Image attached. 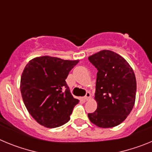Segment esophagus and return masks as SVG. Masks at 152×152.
<instances>
[{"label":"esophagus","mask_w":152,"mask_h":152,"mask_svg":"<svg viewBox=\"0 0 152 152\" xmlns=\"http://www.w3.org/2000/svg\"><path fill=\"white\" fill-rule=\"evenodd\" d=\"M90 97H91V94L89 92H87L86 95L84 96V99L85 100H88L90 99Z\"/></svg>","instance_id":"34e87169"}]
</instances>
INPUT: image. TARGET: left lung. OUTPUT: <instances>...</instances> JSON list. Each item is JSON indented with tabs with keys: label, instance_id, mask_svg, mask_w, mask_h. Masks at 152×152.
I'll return each mask as SVG.
<instances>
[{
	"label": "left lung",
	"instance_id": "8db88e82",
	"mask_svg": "<svg viewBox=\"0 0 152 152\" xmlns=\"http://www.w3.org/2000/svg\"><path fill=\"white\" fill-rule=\"evenodd\" d=\"M88 59L97 70V108L88 113V118L100 128L118 126L129 115L135 104L136 80L133 70L123 57L110 50L100 51Z\"/></svg>",
	"mask_w": 152,
	"mask_h": 152
}]
</instances>
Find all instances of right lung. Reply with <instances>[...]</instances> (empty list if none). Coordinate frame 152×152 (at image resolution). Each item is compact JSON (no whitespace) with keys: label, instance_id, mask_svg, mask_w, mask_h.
I'll list each match as a JSON object with an SVG mask.
<instances>
[{"label":"right lung","instance_id":"add662e5","mask_svg":"<svg viewBox=\"0 0 152 152\" xmlns=\"http://www.w3.org/2000/svg\"><path fill=\"white\" fill-rule=\"evenodd\" d=\"M78 60L68 61L50 56L35 58L26 64L20 91L28 112L37 123L56 128L70 120L79 100L73 97L65 79Z\"/></svg>","mask_w":152,"mask_h":152}]
</instances>
